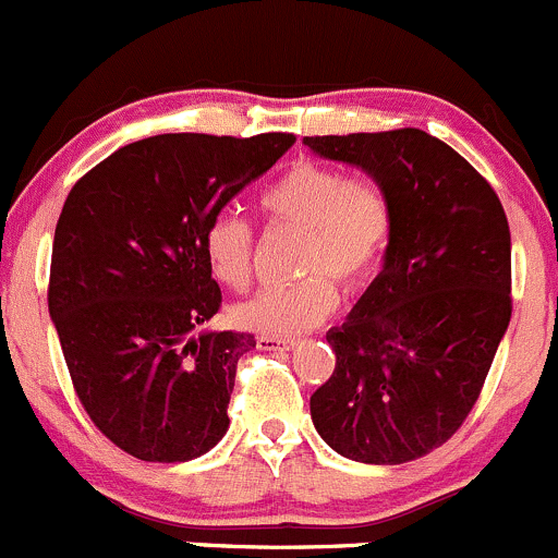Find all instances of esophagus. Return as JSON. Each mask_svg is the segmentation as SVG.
Returning <instances> with one entry per match:
<instances>
[{
	"instance_id": "esophagus-1",
	"label": "esophagus",
	"mask_w": 558,
	"mask_h": 558,
	"mask_svg": "<svg viewBox=\"0 0 558 558\" xmlns=\"http://www.w3.org/2000/svg\"><path fill=\"white\" fill-rule=\"evenodd\" d=\"M292 347H295V341H290V338H271V336L257 338V349H263V352H290Z\"/></svg>"
}]
</instances>
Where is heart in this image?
<instances>
[{
  "instance_id": "b5f03b06",
  "label": "heart",
  "mask_w": 558,
  "mask_h": 558,
  "mask_svg": "<svg viewBox=\"0 0 558 558\" xmlns=\"http://www.w3.org/2000/svg\"><path fill=\"white\" fill-rule=\"evenodd\" d=\"M266 220L306 231L298 250V281L271 284L233 308L244 330L271 338H295L332 314L338 292L354 290L376 271L392 236V209L373 182L347 174L317 160H298L274 180L257 201ZM211 277L233 292L252 281L255 236L244 217L217 211L201 236Z\"/></svg>"
}]
</instances>
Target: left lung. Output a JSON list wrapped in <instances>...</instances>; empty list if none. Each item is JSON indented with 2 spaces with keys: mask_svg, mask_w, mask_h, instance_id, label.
<instances>
[{
  "mask_svg": "<svg viewBox=\"0 0 558 558\" xmlns=\"http://www.w3.org/2000/svg\"><path fill=\"white\" fill-rule=\"evenodd\" d=\"M303 145L363 169L392 209L381 274L327 332L336 371L312 422L354 462H411L462 427L508 330V217L462 155L418 129Z\"/></svg>",
  "mask_w": 558,
  "mask_h": 558,
  "instance_id": "obj_1",
  "label": "left lung"
}]
</instances>
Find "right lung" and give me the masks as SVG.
Wrapping results in <instances>:
<instances>
[{
    "instance_id": "obj_1",
    "label": "right lung",
    "mask_w": 558,
    "mask_h": 558,
    "mask_svg": "<svg viewBox=\"0 0 558 558\" xmlns=\"http://www.w3.org/2000/svg\"><path fill=\"white\" fill-rule=\"evenodd\" d=\"M292 145V134L147 136L66 195L50 319L80 403L131 457L187 462L228 433L236 365L255 336L195 332L222 301L201 236Z\"/></svg>"
}]
</instances>
